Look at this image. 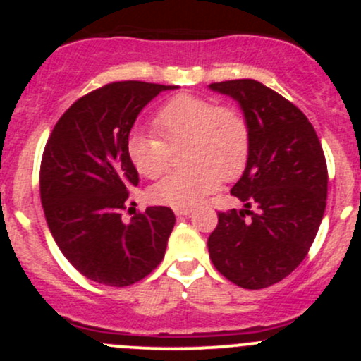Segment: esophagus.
<instances>
[{"label":"esophagus","mask_w":361,"mask_h":361,"mask_svg":"<svg viewBox=\"0 0 361 361\" xmlns=\"http://www.w3.org/2000/svg\"><path fill=\"white\" fill-rule=\"evenodd\" d=\"M192 213V207H181V209H174V214L176 216H187V214Z\"/></svg>","instance_id":"34e87169"}]
</instances>
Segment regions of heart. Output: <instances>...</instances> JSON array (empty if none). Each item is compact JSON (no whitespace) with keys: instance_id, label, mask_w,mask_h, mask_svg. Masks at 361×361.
I'll return each instance as SVG.
<instances>
[{"instance_id":"heart-1","label":"heart","mask_w":361,"mask_h":361,"mask_svg":"<svg viewBox=\"0 0 361 361\" xmlns=\"http://www.w3.org/2000/svg\"><path fill=\"white\" fill-rule=\"evenodd\" d=\"M154 129L157 134H130L127 154L137 173L157 180L173 166V150L187 145L183 157L190 167L166 176L152 192L155 201L174 209L199 204L248 164L251 130L238 108L178 94L155 113Z\"/></svg>"}]
</instances>
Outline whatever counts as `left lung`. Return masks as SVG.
Listing matches in <instances>:
<instances>
[{
    "instance_id": "1",
    "label": "left lung",
    "mask_w": 361,
    "mask_h": 361,
    "mask_svg": "<svg viewBox=\"0 0 361 361\" xmlns=\"http://www.w3.org/2000/svg\"><path fill=\"white\" fill-rule=\"evenodd\" d=\"M209 87L239 101L251 130L248 164L231 190L246 209L218 211L209 258L234 285L267 288L292 274L318 234L329 188L325 154L307 116L264 83Z\"/></svg>"
}]
</instances>
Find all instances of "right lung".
Instances as JSON below:
<instances>
[{
	"mask_svg": "<svg viewBox=\"0 0 361 361\" xmlns=\"http://www.w3.org/2000/svg\"><path fill=\"white\" fill-rule=\"evenodd\" d=\"M174 85L111 82L76 99L57 120L39 166L47 224L69 264L90 281L130 286L157 269L174 227L171 207L122 213L140 174L127 154L129 133L157 94Z\"/></svg>",
	"mask_w": 361,
	"mask_h": 361,
	"instance_id": "right-lung-1",
	"label": "right lung"
}]
</instances>
